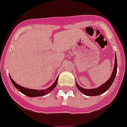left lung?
Segmentation results:
<instances>
[{
	"label": "left lung",
	"mask_w": 127,
	"mask_h": 127,
	"mask_svg": "<svg viewBox=\"0 0 127 127\" xmlns=\"http://www.w3.org/2000/svg\"><path fill=\"white\" fill-rule=\"evenodd\" d=\"M117 57L115 55V65H114L113 70L112 72V74L110 76V79H109L105 83L102 84L101 86H100L98 88H95V89H84V88H82L78 84L77 82L75 81V84H76V86L78 88V89L82 93H83L84 95H86V96H99V95H101L103 93H105L113 82L114 79H115V77H116V74H117Z\"/></svg>",
	"instance_id": "1"
}]
</instances>
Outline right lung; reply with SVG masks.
Returning <instances> with one entry per match:
<instances>
[{
    "mask_svg": "<svg viewBox=\"0 0 127 127\" xmlns=\"http://www.w3.org/2000/svg\"><path fill=\"white\" fill-rule=\"evenodd\" d=\"M9 77H10V81H11L12 83L13 84V85L15 86V88H16L17 90H19L21 93H23V95L31 97L45 96V95H47V94L50 93V92L52 91L55 88L57 84L58 79H59V77H57V78L56 79L54 83H53L50 87L47 88V89H41V90H36V89H29V88H24V87L21 86H20V85H19L17 84V83H16L15 81H13V79L11 78V77H10V75H9Z\"/></svg>",
    "mask_w": 127,
    "mask_h": 127,
    "instance_id": "add662e5",
    "label": "right lung"
}]
</instances>
